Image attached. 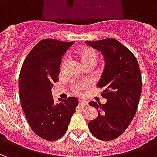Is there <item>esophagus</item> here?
<instances>
[{"label": "esophagus", "instance_id": "esophagus-1", "mask_svg": "<svg viewBox=\"0 0 157 157\" xmlns=\"http://www.w3.org/2000/svg\"><path fill=\"white\" fill-rule=\"evenodd\" d=\"M88 104V102L85 101V100H82V99H79V105L81 106H86Z\"/></svg>", "mask_w": 157, "mask_h": 157}]
</instances>
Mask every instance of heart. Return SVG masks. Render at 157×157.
<instances>
[{
    "label": "heart",
    "mask_w": 157,
    "mask_h": 157,
    "mask_svg": "<svg viewBox=\"0 0 157 157\" xmlns=\"http://www.w3.org/2000/svg\"><path fill=\"white\" fill-rule=\"evenodd\" d=\"M80 59L82 61V65H84L86 63H94L98 60V53L96 50L92 49L90 48H85L82 49V51L80 52ZM67 61V57H65L63 61H62V67H64L65 63ZM91 85V83L88 81H83V82H77L75 83L72 88L73 91L76 93V94H83V92H85L86 89H87Z\"/></svg>",
    "instance_id": "obj_1"
}]
</instances>
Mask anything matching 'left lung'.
<instances>
[{
	"label": "left lung",
	"mask_w": 157,
	"mask_h": 157,
	"mask_svg": "<svg viewBox=\"0 0 157 157\" xmlns=\"http://www.w3.org/2000/svg\"><path fill=\"white\" fill-rule=\"evenodd\" d=\"M104 57L105 66L97 84L103 88L105 104L89 102L98 109V117L88 123L90 131L101 140L118 138L128 128L135 116L142 88L141 74L135 56L114 39L86 41Z\"/></svg>",
	"instance_id": "left-lung-1"
}]
</instances>
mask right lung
<instances>
[{"mask_svg": "<svg viewBox=\"0 0 157 157\" xmlns=\"http://www.w3.org/2000/svg\"><path fill=\"white\" fill-rule=\"evenodd\" d=\"M74 42L43 39L29 52L19 75L22 108L36 135L48 141L61 138L68 128L78 99L70 97L55 103L51 88L59 81L63 55Z\"/></svg>", "mask_w": 157, "mask_h": 157, "instance_id": "obj_1", "label": "right lung"}]
</instances>
